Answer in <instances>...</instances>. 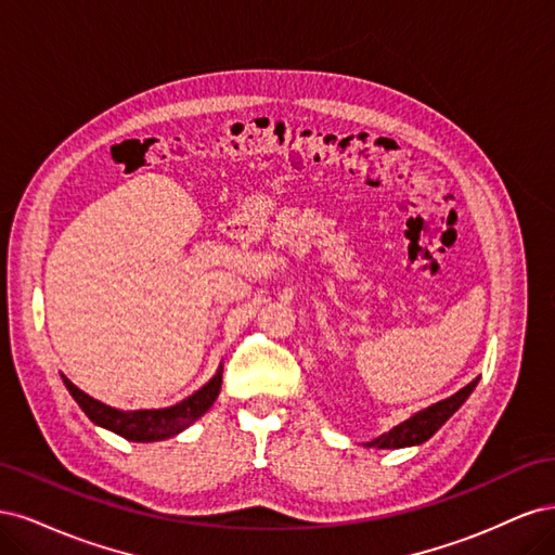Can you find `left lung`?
Here are the masks:
<instances>
[{
  "label": "left lung",
  "instance_id": "8db88e82",
  "mask_svg": "<svg viewBox=\"0 0 555 555\" xmlns=\"http://www.w3.org/2000/svg\"><path fill=\"white\" fill-rule=\"evenodd\" d=\"M479 377L469 382L467 386H463L461 391H456L453 396L435 402V405L422 410V412H414L405 422H400L398 426H393L389 433H382L379 438L371 440V442H363V447H375V449H405V447H416V444H424L426 440H430L435 433H438L447 422L449 416H453L463 402L469 398V393L475 391Z\"/></svg>",
  "mask_w": 555,
  "mask_h": 555
}]
</instances>
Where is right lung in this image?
I'll return each instance as SVG.
<instances>
[{"label": "right lung", "instance_id": "1", "mask_svg": "<svg viewBox=\"0 0 555 555\" xmlns=\"http://www.w3.org/2000/svg\"><path fill=\"white\" fill-rule=\"evenodd\" d=\"M222 371L224 367H217V373L201 386L198 391L188 396L184 400L176 402L171 408H159V410H117L106 405V402L88 396L80 391L78 386L62 375V382L66 389H69L72 398L78 402L80 410L88 414L92 424L102 426L115 435H120L125 440L131 442H157L173 438V435L190 428L196 418L204 416L215 398L220 396L222 389Z\"/></svg>", "mask_w": 555, "mask_h": 555}]
</instances>
